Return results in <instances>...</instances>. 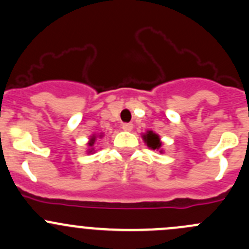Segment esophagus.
<instances>
[{"mask_svg": "<svg viewBox=\"0 0 249 249\" xmlns=\"http://www.w3.org/2000/svg\"><path fill=\"white\" fill-rule=\"evenodd\" d=\"M122 129L125 130V132H130V130H133V124H122Z\"/></svg>", "mask_w": 249, "mask_h": 249, "instance_id": "34e87169", "label": "esophagus"}]
</instances>
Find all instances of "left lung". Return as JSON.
Segmentation results:
<instances>
[{"mask_svg": "<svg viewBox=\"0 0 249 249\" xmlns=\"http://www.w3.org/2000/svg\"><path fill=\"white\" fill-rule=\"evenodd\" d=\"M143 140H145V142L147 143L148 147L153 148V150H156V148H160V146H162V142H160V137H158L157 134H155L153 132H147L145 135H143Z\"/></svg>", "mask_w": 249, "mask_h": 249, "instance_id": "obj_1", "label": "left lung"}]
</instances>
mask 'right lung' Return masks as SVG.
<instances>
[{"instance_id": "right-lung-1", "label": "right lung", "mask_w": 249, "mask_h": 249, "mask_svg": "<svg viewBox=\"0 0 249 249\" xmlns=\"http://www.w3.org/2000/svg\"><path fill=\"white\" fill-rule=\"evenodd\" d=\"M94 142H96V137H92V138H91V140H89V146H93V143H94ZM89 152H92V150H91V151H89Z\"/></svg>"}]
</instances>
